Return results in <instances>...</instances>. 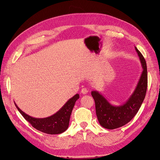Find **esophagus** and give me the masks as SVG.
<instances>
[{
  "instance_id": "obj_1",
  "label": "esophagus",
  "mask_w": 160,
  "mask_h": 160,
  "mask_svg": "<svg viewBox=\"0 0 160 160\" xmlns=\"http://www.w3.org/2000/svg\"><path fill=\"white\" fill-rule=\"evenodd\" d=\"M81 93L82 94H87L88 93V90L86 88H83L81 91Z\"/></svg>"
}]
</instances>
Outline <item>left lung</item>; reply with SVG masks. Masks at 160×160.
Masks as SVG:
<instances>
[{
  "label": "left lung",
  "mask_w": 160,
  "mask_h": 160,
  "mask_svg": "<svg viewBox=\"0 0 160 160\" xmlns=\"http://www.w3.org/2000/svg\"><path fill=\"white\" fill-rule=\"evenodd\" d=\"M142 71L135 90L123 104L113 106L97 91H91L95 102L96 114L100 124L107 129H115L129 122L135 116L145 99L147 89V69L144 57L135 47Z\"/></svg>",
  "instance_id": "8db88e82"
}]
</instances>
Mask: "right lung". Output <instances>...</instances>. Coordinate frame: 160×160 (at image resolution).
Instances as JSON below:
<instances>
[{"mask_svg":"<svg viewBox=\"0 0 160 160\" xmlns=\"http://www.w3.org/2000/svg\"><path fill=\"white\" fill-rule=\"evenodd\" d=\"M79 98V95L76 94L62 106L60 110L46 118L32 117L23 112L15 102L14 103L24 118L29 122L33 128L48 134H59L63 133L68 128L72 109L76 101Z\"/></svg>","mask_w":160,"mask_h":160,"instance_id":"right-lung-1","label":"right lung"}]
</instances>
